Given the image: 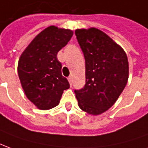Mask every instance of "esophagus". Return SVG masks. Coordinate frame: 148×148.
<instances>
[{
    "label": "esophagus",
    "instance_id": "1",
    "mask_svg": "<svg viewBox=\"0 0 148 148\" xmlns=\"http://www.w3.org/2000/svg\"><path fill=\"white\" fill-rule=\"evenodd\" d=\"M68 81H69V84L72 85V76H69V77L68 78Z\"/></svg>",
    "mask_w": 148,
    "mask_h": 148
}]
</instances>
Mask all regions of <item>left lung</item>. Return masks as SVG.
Wrapping results in <instances>:
<instances>
[{
  "label": "left lung",
  "mask_w": 148,
  "mask_h": 148,
  "mask_svg": "<svg viewBox=\"0 0 148 148\" xmlns=\"http://www.w3.org/2000/svg\"><path fill=\"white\" fill-rule=\"evenodd\" d=\"M77 41L85 60L86 84L75 90L78 106L88 114L99 115L118 100L128 81L126 52L100 29H76Z\"/></svg>",
  "instance_id": "left-lung-1"
}]
</instances>
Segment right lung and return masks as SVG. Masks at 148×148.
<instances>
[{"label": "right lung", "instance_id": "add662e5", "mask_svg": "<svg viewBox=\"0 0 148 148\" xmlns=\"http://www.w3.org/2000/svg\"><path fill=\"white\" fill-rule=\"evenodd\" d=\"M73 35L69 29L50 25L38 34L21 53L18 76L25 96L42 110L59 105L64 90L70 87L62 76L57 53Z\"/></svg>", "mask_w": 148, "mask_h": 148}]
</instances>
